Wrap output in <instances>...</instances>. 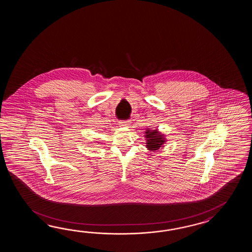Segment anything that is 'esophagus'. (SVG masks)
I'll return each mask as SVG.
<instances>
[{
  "mask_svg": "<svg viewBox=\"0 0 252 252\" xmlns=\"http://www.w3.org/2000/svg\"><path fill=\"white\" fill-rule=\"evenodd\" d=\"M119 124H120L121 126L125 127V126H128V124H129V122H128V121H121Z\"/></svg>",
  "mask_w": 252,
  "mask_h": 252,
  "instance_id": "34e87169",
  "label": "esophagus"
}]
</instances>
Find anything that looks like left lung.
I'll return each instance as SVG.
<instances>
[{"label":"left lung","instance_id":"left-lung-1","mask_svg":"<svg viewBox=\"0 0 252 252\" xmlns=\"http://www.w3.org/2000/svg\"><path fill=\"white\" fill-rule=\"evenodd\" d=\"M145 137L147 139L146 147L150 151H156V150L160 149L166 141V139L164 138V135L159 133L157 129L150 130L148 128L145 132Z\"/></svg>","mask_w":252,"mask_h":252}]
</instances>
